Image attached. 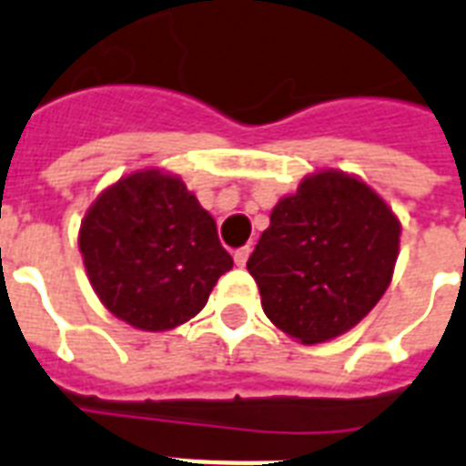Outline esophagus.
<instances>
[{
  "mask_svg": "<svg viewBox=\"0 0 466 466\" xmlns=\"http://www.w3.org/2000/svg\"><path fill=\"white\" fill-rule=\"evenodd\" d=\"M248 256H251V247H244V248H239V251H237V254H234V263H237V266H247V261H248Z\"/></svg>",
  "mask_w": 466,
  "mask_h": 466,
  "instance_id": "34e87169",
  "label": "esophagus"
}]
</instances>
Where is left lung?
Masks as SVG:
<instances>
[{
	"label": "left lung",
	"instance_id": "left-lung-1",
	"mask_svg": "<svg viewBox=\"0 0 466 466\" xmlns=\"http://www.w3.org/2000/svg\"><path fill=\"white\" fill-rule=\"evenodd\" d=\"M401 222L353 174L321 168L270 212L247 268L266 317L311 346L350 331L390 288Z\"/></svg>",
	"mask_w": 466,
	"mask_h": 466
}]
</instances>
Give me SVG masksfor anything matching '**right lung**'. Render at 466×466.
<instances>
[{"label": "right lung", "instance_id": "obj_1", "mask_svg": "<svg viewBox=\"0 0 466 466\" xmlns=\"http://www.w3.org/2000/svg\"><path fill=\"white\" fill-rule=\"evenodd\" d=\"M101 305L140 331H168L203 309L232 256L181 176L137 168L101 190L79 227Z\"/></svg>", "mask_w": 466, "mask_h": 466}]
</instances>
